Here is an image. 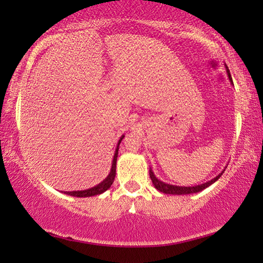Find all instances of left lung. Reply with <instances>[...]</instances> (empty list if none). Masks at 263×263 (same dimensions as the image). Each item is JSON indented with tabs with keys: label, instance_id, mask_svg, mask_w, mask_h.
I'll return each instance as SVG.
<instances>
[{
	"label": "left lung",
	"instance_id": "8db88e82",
	"mask_svg": "<svg viewBox=\"0 0 263 263\" xmlns=\"http://www.w3.org/2000/svg\"><path fill=\"white\" fill-rule=\"evenodd\" d=\"M225 68H226V73H228V75H229V79L232 81L231 74H230V70H229V68H228V66H226V64H225ZM224 171H225V168L218 176H215L214 178H212L211 181H208L206 183H202V184H199V185H193V186H179V185L168 184V183H165L163 181H160V179H158L156 177V175H154V172L151 167H149V177H151V179H152L154 188H156L157 190H159V192H161V193L171 194V195H186V194H194V193L202 192L203 189L208 188V186L213 184L214 182H217L218 179L221 177V175L224 174Z\"/></svg>",
	"mask_w": 263,
	"mask_h": 263
}]
</instances>
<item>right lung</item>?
<instances>
[{
    "mask_svg": "<svg viewBox=\"0 0 263 263\" xmlns=\"http://www.w3.org/2000/svg\"><path fill=\"white\" fill-rule=\"evenodd\" d=\"M123 138L124 135H122L121 139L118 140L116 151H115V154H114L112 166H111L110 174L107 175V177L104 179L103 182H100L99 184L93 186V188H89L86 190H78V192H64V194H67V195H70V196H75V197H89V196L99 195V194H103L104 192H106V190L112 185L115 176H116V161H117V156H118V147H120V143Z\"/></svg>",
    "mask_w": 263,
    "mask_h": 263,
    "instance_id": "add662e5",
    "label": "right lung"
}]
</instances>
